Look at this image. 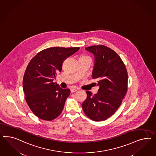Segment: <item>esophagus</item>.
I'll return each instance as SVG.
<instances>
[{"label":"esophagus","instance_id":"34e87169","mask_svg":"<svg viewBox=\"0 0 156 156\" xmlns=\"http://www.w3.org/2000/svg\"><path fill=\"white\" fill-rule=\"evenodd\" d=\"M70 90H71V93H74V92H76L77 91V89H76L75 88H72Z\"/></svg>","mask_w":156,"mask_h":156}]
</instances>
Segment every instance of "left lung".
<instances>
[{
	"instance_id": "obj_1",
	"label": "left lung",
	"mask_w": 156,
	"mask_h": 156,
	"mask_svg": "<svg viewBox=\"0 0 156 156\" xmlns=\"http://www.w3.org/2000/svg\"><path fill=\"white\" fill-rule=\"evenodd\" d=\"M85 49L94 56L92 76L97 80L99 89L94 95L87 91L82 106L89 118L104 121L117 111L127 92L128 72L121 58L109 47L98 45Z\"/></svg>"
}]
</instances>
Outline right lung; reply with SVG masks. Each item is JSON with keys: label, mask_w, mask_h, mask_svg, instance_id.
Here are the masks:
<instances>
[{"label": "right lung", "mask_w": 156, "mask_h": 156, "mask_svg": "<svg viewBox=\"0 0 156 156\" xmlns=\"http://www.w3.org/2000/svg\"><path fill=\"white\" fill-rule=\"evenodd\" d=\"M80 47H54L38 52L28 63L24 74L23 89L30 109L38 118L51 121L61 113L69 89H62L54 83L66 58Z\"/></svg>", "instance_id": "obj_1"}]
</instances>
